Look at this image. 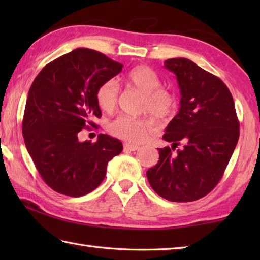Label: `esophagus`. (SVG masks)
Returning <instances> with one entry per match:
<instances>
[{"label": "esophagus", "mask_w": 260, "mask_h": 260, "mask_svg": "<svg viewBox=\"0 0 260 260\" xmlns=\"http://www.w3.org/2000/svg\"><path fill=\"white\" fill-rule=\"evenodd\" d=\"M124 148L127 151H137V150H140L141 146L136 145V144H132V143H126V144L124 145Z\"/></svg>", "instance_id": "1"}]
</instances>
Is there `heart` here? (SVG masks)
I'll return each mask as SVG.
<instances>
[{"label": "heart", "mask_w": 260, "mask_h": 260, "mask_svg": "<svg viewBox=\"0 0 260 260\" xmlns=\"http://www.w3.org/2000/svg\"><path fill=\"white\" fill-rule=\"evenodd\" d=\"M126 84L144 93L142 112H148L158 119H167L176 107V96L165 87H161V79L152 68L137 66L131 69L125 77ZM118 86L114 80H106L98 86L96 102L105 112H112L117 104ZM156 129V124L151 116L129 117L119 116L108 125L110 134L125 141L141 143L150 137Z\"/></svg>", "instance_id": "obj_1"}]
</instances>
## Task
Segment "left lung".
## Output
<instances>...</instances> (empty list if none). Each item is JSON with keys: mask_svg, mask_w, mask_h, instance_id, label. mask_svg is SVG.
Instances as JSON below:
<instances>
[{"mask_svg": "<svg viewBox=\"0 0 260 260\" xmlns=\"http://www.w3.org/2000/svg\"><path fill=\"white\" fill-rule=\"evenodd\" d=\"M180 88V109L165 128L159 161L147 170L152 189L173 202L198 200L222 178L239 139L234 98L217 76L185 58L164 61ZM180 142L182 150L172 153Z\"/></svg>", "mask_w": 260, "mask_h": 260, "instance_id": "8db88e82", "label": "left lung"}]
</instances>
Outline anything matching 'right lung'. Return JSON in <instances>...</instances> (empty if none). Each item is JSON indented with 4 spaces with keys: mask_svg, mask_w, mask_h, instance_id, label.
I'll return each mask as SVG.
<instances>
[{
    "mask_svg": "<svg viewBox=\"0 0 260 260\" xmlns=\"http://www.w3.org/2000/svg\"><path fill=\"white\" fill-rule=\"evenodd\" d=\"M123 64L87 48L53 60L36 77L26 98L22 133L43 181L58 193L82 197L95 190L107 164L123 151L117 139L99 134L96 143L79 133L102 116L96 90Z\"/></svg>",
    "mask_w": 260,
    "mask_h": 260,
    "instance_id": "obj_1",
    "label": "right lung"
}]
</instances>
